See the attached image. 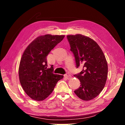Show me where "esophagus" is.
<instances>
[{"label": "esophagus", "mask_w": 125, "mask_h": 125, "mask_svg": "<svg viewBox=\"0 0 125 125\" xmlns=\"http://www.w3.org/2000/svg\"><path fill=\"white\" fill-rule=\"evenodd\" d=\"M64 77L66 78L67 79H70L71 78H72V76H71L70 74H69V73L65 74L64 75Z\"/></svg>", "instance_id": "34e87169"}]
</instances>
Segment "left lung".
Masks as SVG:
<instances>
[{
    "label": "left lung",
    "instance_id": "obj_1",
    "mask_svg": "<svg viewBox=\"0 0 125 125\" xmlns=\"http://www.w3.org/2000/svg\"><path fill=\"white\" fill-rule=\"evenodd\" d=\"M67 37L76 66H83V71L74 75L80 82L75 94L83 100H92L101 92L107 80L108 67L105 55L98 44L90 37L81 34Z\"/></svg>",
    "mask_w": 125,
    "mask_h": 125
}]
</instances>
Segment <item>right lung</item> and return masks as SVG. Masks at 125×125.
Instances as JSON below:
<instances>
[{"instance_id":"obj_1","label":"right lung","mask_w":125,"mask_h":125,"mask_svg":"<svg viewBox=\"0 0 125 125\" xmlns=\"http://www.w3.org/2000/svg\"><path fill=\"white\" fill-rule=\"evenodd\" d=\"M64 37V35L40 36L31 42L23 53L19 77L22 89L33 100H45L51 94L58 80L63 78L53 73V65L48 67L47 56Z\"/></svg>"}]
</instances>
